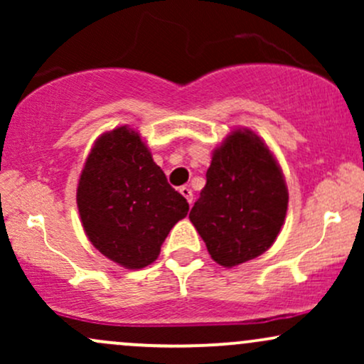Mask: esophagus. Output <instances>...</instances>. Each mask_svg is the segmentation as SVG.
<instances>
[{"mask_svg": "<svg viewBox=\"0 0 364 364\" xmlns=\"http://www.w3.org/2000/svg\"><path fill=\"white\" fill-rule=\"evenodd\" d=\"M179 193H181L185 198L188 200V203L191 205V202H193V191H191L190 186H181L179 188Z\"/></svg>", "mask_w": 364, "mask_h": 364, "instance_id": "esophagus-1", "label": "esophagus"}]
</instances>
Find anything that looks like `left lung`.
<instances>
[{"mask_svg": "<svg viewBox=\"0 0 364 364\" xmlns=\"http://www.w3.org/2000/svg\"><path fill=\"white\" fill-rule=\"evenodd\" d=\"M282 171L257 133L236 129L214 150L207 183L190 220L223 267L245 263L272 246L287 212Z\"/></svg>", "mask_w": 364, "mask_h": 364, "instance_id": "obj_1", "label": "left lung"}]
</instances>
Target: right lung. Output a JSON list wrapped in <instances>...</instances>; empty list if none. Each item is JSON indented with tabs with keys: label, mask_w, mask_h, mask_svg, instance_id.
I'll return each mask as SVG.
<instances>
[{
	"label": "right lung",
	"mask_w": 364,
	"mask_h": 364,
	"mask_svg": "<svg viewBox=\"0 0 364 364\" xmlns=\"http://www.w3.org/2000/svg\"><path fill=\"white\" fill-rule=\"evenodd\" d=\"M77 205L90 243L127 269L156 262L173 225L190 210L128 127L94 144L78 179Z\"/></svg>",
	"instance_id": "right-lung-1"
}]
</instances>
